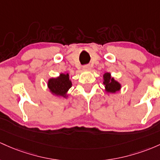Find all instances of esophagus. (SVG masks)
<instances>
[{
	"label": "esophagus",
	"mask_w": 160,
	"mask_h": 160,
	"mask_svg": "<svg viewBox=\"0 0 160 160\" xmlns=\"http://www.w3.org/2000/svg\"><path fill=\"white\" fill-rule=\"evenodd\" d=\"M91 65H89V64H87V65H85L83 66V69H85V70H89V69H91Z\"/></svg>",
	"instance_id": "obj_1"
}]
</instances>
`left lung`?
Here are the masks:
<instances>
[{"label":"left lung","instance_id":"obj_1","mask_svg":"<svg viewBox=\"0 0 160 160\" xmlns=\"http://www.w3.org/2000/svg\"><path fill=\"white\" fill-rule=\"evenodd\" d=\"M104 82L103 84L105 85V88L107 89V92L114 93L116 91H119L121 88L119 83H118L116 81L114 80L113 78H111L109 73H106L103 76Z\"/></svg>","mask_w":160,"mask_h":160}]
</instances>
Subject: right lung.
Returning <instances> with one entry per match:
<instances>
[{
    "label": "right lung",
    "instance_id": "right-lung-1",
    "mask_svg": "<svg viewBox=\"0 0 160 160\" xmlns=\"http://www.w3.org/2000/svg\"><path fill=\"white\" fill-rule=\"evenodd\" d=\"M72 82L69 81V75L60 74L57 78H51L48 82V88L53 94L65 97L67 91L71 88Z\"/></svg>",
    "mask_w": 160,
    "mask_h": 160
}]
</instances>
